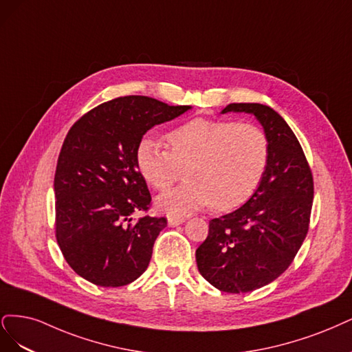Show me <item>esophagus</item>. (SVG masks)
I'll return each instance as SVG.
<instances>
[{
	"label": "esophagus",
	"mask_w": 352,
	"mask_h": 352,
	"mask_svg": "<svg viewBox=\"0 0 352 352\" xmlns=\"http://www.w3.org/2000/svg\"><path fill=\"white\" fill-rule=\"evenodd\" d=\"M186 219L181 218V217H168V225L169 226H177V225H181Z\"/></svg>",
	"instance_id": "obj_1"
}]
</instances>
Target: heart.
Instances as JSON below:
<instances>
[{
    "label": "heart",
    "mask_w": 352,
    "mask_h": 352,
    "mask_svg": "<svg viewBox=\"0 0 352 352\" xmlns=\"http://www.w3.org/2000/svg\"><path fill=\"white\" fill-rule=\"evenodd\" d=\"M169 151L143 139L135 152L142 177L166 190L181 177L186 183L157 199L169 214H188L210 206L228 212L250 200L266 174L270 144L256 124L196 118L166 135Z\"/></svg>",
    "instance_id": "1"
}]
</instances>
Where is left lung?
Wrapping results in <instances>:
<instances>
[{"instance_id": "left-lung-1", "label": "left lung", "mask_w": 352, "mask_h": 352, "mask_svg": "<svg viewBox=\"0 0 352 352\" xmlns=\"http://www.w3.org/2000/svg\"><path fill=\"white\" fill-rule=\"evenodd\" d=\"M226 112H247L262 124L269 164L250 200L209 222L196 262L214 288L240 294L267 285L292 263L309 232L314 186L300 142L276 111L262 104H230L222 109Z\"/></svg>"}]
</instances>
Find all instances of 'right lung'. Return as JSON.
<instances>
[{
    "label": "right lung",
    "instance_id": "obj_1",
    "mask_svg": "<svg viewBox=\"0 0 352 352\" xmlns=\"http://www.w3.org/2000/svg\"><path fill=\"white\" fill-rule=\"evenodd\" d=\"M190 108L121 96L86 112L67 133L54 178L55 236L78 276L122 287L149 266L166 218H133L152 201L135 152L147 130Z\"/></svg>",
    "mask_w": 352,
    "mask_h": 352
}]
</instances>
